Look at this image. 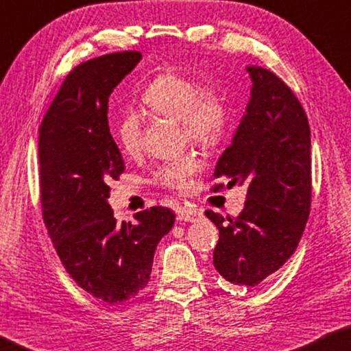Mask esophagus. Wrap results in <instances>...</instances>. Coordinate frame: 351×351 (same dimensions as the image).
Returning a JSON list of instances; mask_svg holds the SVG:
<instances>
[{
  "mask_svg": "<svg viewBox=\"0 0 351 351\" xmlns=\"http://www.w3.org/2000/svg\"><path fill=\"white\" fill-rule=\"evenodd\" d=\"M202 217V213L197 210H191V208H182L178 213V219L184 222H196Z\"/></svg>",
  "mask_w": 351,
  "mask_h": 351,
  "instance_id": "34e87169",
  "label": "esophagus"
}]
</instances>
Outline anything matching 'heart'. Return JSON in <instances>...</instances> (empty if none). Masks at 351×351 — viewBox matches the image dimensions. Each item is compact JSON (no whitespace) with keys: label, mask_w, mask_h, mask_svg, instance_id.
<instances>
[{"label":"heart","mask_w":351,"mask_h":351,"mask_svg":"<svg viewBox=\"0 0 351 351\" xmlns=\"http://www.w3.org/2000/svg\"><path fill=\"white\" fill-rule=\"evenodd\" d=\"M141 101L150 112L180 120L184 136L204 147L219 143L228 121V105L219 85L215 82L199 84L193 75L176 68L158 74L143 91ZM114 135L123 152H138L143 138L141 117L134 111L123 114ZM199 169V158L185 154L158 169L155 181L164 187L184 191Z\"/></svg>","instance_id":"obj_1"}]
</instances>
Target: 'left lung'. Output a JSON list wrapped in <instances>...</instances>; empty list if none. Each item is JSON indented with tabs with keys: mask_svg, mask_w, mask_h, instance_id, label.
I'll return each instance as SVG.
<instances>
[{
	"mask_svg": "<svg viewBox=\"0 0 351 351\" xmlns=\"http://www.w3.org/2000/svg\"><path fill=\"white\" fill-rule=\"evenodd\" d=\"M251 99L215 169V178L245 185L237 217L205 211L217 226L216 271L232 285L254 287L297 250L311 213V128L292 89L269 70L248 66ZM223 184L213 190L222 189Z\"/></svg>",
	"mask_w": 351,
	"mask_h": 351,
	"instance_id": "obj_1",
	"label": "left lung"
}]
</instances>
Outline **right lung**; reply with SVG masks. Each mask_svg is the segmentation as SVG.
<instances>
[{
	"label": "right lung",
	"mask_w": 351,
	"mask_h": 351,
	"mask_svg": "<svg viewBox=\"0 0 351 351\" xmlns=\"http://www.w3.org/2000/svg\"><path fill=\"white\" fill-rule=\"evenodd\" d=\"M141 60L120 51L84 62L66 75L39 128L43 217L62 265L89 295L119 304L147 286L156 245L175 213L152 207L117 223L109 182L125 162L111 135L108 101Z\"/></svg>",
	"instance_id": "add662e5"
}]
</instances>
